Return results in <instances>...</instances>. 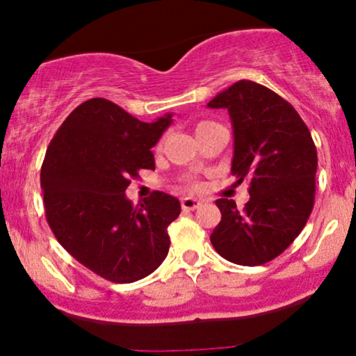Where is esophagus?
<instances>
[{"instance_id":"34e87169","label":"esophagus","mask_w":356,"mask_h":356,"mask_svg":"<svg viewBox=\"0 0 356 356\" xmlns=\"http://www.w3.org/2000/svg\"><path fill=\"white\" fill-rule=\"evenodd\" d=\"M181 205L184 211H195V209L200 205V200L194 199V197H186V199L181 200Z\"/></svg>"}]
</instances>
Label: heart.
<instances>
[{
    "mask_svg": "<svg viewBox=\"0 0 356 356\" xmlns=\"http://www.w3.org/2000/svg\"><path fill=\"white\" fill-rule=\"evenodd\" d=\"M211 126H216V122H212V121H200L199 124H197V132L207 129V127H211Z\"/></svg>",
    "mask_w": 356,
    "mask_h": 356,
    "instance_id": "obj_1",
    "label": "heart"
}]
</instances>
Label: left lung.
<instances>
[{
  "instance_id": "8db88e82",
  "label": "left lung",
  "mask_w": 356,
  "mask_h": 356,
  "mask_svg": "<svg viewBox=\"0 0 356 356\" xmlns=\"http://www.w3.org/2000/svg\"><path fill=\"white\" fill-rule=\"evenodd\" d=\"M209 108H225L234 127L232 174L248 181L250 200L238 211L217 199L222 220L211 242L237 265H264L292 243L315 202L316 147L307 124L272 89L242 79L217 94Z\"/></svg>"
}]
</instances>
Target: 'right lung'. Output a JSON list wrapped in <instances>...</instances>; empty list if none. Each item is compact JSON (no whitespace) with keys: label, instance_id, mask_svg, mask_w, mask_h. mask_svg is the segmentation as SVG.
<instances>
[{"label":"right lung","instance_id":"add662e5","mask_svg":"<svg viewBox=\"0 0 356 356\" xmlns=\"http://www.w3.org/2000/svg\"><path fill=\"white\" fill-rule=\"evenodd\" d=\"M170 118L143 122L114 102L92 97L67 115L46 151V220L79 264L109 282L140 280L169 252L167 227L181 213V202L156 191L134 207L124 192L140 169H154L151 149Z\"/></svg>","mask_w":356,"mask_h":356}]
</instances>
